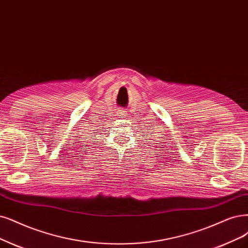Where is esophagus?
Instances as JSON below:
<instances>
[{
	"label": "esophagus",
	"mask_w": 248,
	"mask_h": 248,
	"mask_svg": "<svg viewBox=\"0 0 248 248\" xmlns=\"http://www.w3.org/2000/svg\"><path fill=\"white\" fill-rule=\"evenodd\" d=\"M117 116L118 117H121V118H124V117H126V111H124V110H123V109H118L117 110Z\"/></svg>",
	"instance_id": "obj_1"
}]
</instances>
